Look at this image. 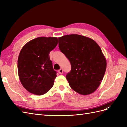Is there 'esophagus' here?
<instances>
[{"mask_svg": "<svg viewBox=\"0 0 127 127\" xmlns=\"http://www.w3.org/2000/svg\"><path fill=\"white\" fill-rule=\"evenodd\" d=\"M58 72H59V73L60 74H62L63 73V72H64V71H63V69H60L58 70Z\"/></svg>", "mask_w": 127, "mask_h": 127, "instance_id": "esophagus-1", "label": "esophagus"}]
</instances>
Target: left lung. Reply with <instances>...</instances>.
Returning <instances> with one entry per match:
<instances>
[{"label": "left lung", "mask_w": 127, "mask_h": 127, "mask_svg": "<svg viewBox=\"0 0 127 127\" xmlns=\"http://www.w3.org/2000/svg\"><path fill=\"white\" fill-rule=\"evenodd\" d=\"M58 40L59 49L71 64V71L66 75L70 87L83 95L93 93L106 68L101 48L93 39L78 34L64 35Z\"/></svg>", "instance_id": "left-lung-1"}]
</instances>
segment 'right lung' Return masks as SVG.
I'll return each mask as SVG.
<instances>
[{
	"mask_svg": "<svg viewBox=\"0 0 127 127\" xmlns=\"http://www.w3.org/2000/svg\"><path fill=\"white\" fill-rule=\"evenodd\" d=\"M58 42L56 37H39L28 42L21 49L17 61L18 76L30 93L43 95L53 86L57 72L49 53Z\"/></svg>",
	"mask_w": 127,
	"mask_h": 127,
	"instance_id": "obj_1",
	"label": "right lung"
}]
</instances>
